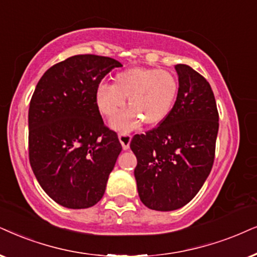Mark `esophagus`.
Wrapping results in <instances>:
<instances>
[{
  "label": "esophagus",
  "instance_id": "34e87169",
  "mask_svg": "<svg viewBox=\"0 0 257 257\" xmlns=\"http://www.w3.org/2000/svg\"><path fill=\"white\" fill-rule=\"evenodd\" d=\"M118 139L123 149H124V151L129 149V145H131V141H132V135L128 134V133H121V134L118 135Z\"/></svg>",
  "mask_w": 257,
  "mask_h": 257
}]
</instances>
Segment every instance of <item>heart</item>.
<instances>
[{
    "instance_id": "heart-1",
    "label": "heart",
    "mask_w": 257,
    "mask_h": 257,
    "mask_svg": "<svg viewBox=\"0 0 257 257\" xmlns=\"http://www.w3.org/2000/svg\"><path fill=\"white\" fill-rule=\"evenodd\" d=\"M179 82L171 71L152 67H133L118 72L113 84L102 83L96 91L99 112L111 118L125 104L129 108L112 119L118 131H131L141 121L146 125L160 124L168 117L177 100Z\"/></svg>"
}]
</instances>
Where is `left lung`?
Segmentation results:
<instances>
[{
  "label": "left lung",
  "mask_w": 257,
  "mask_h": 257,
  "mask_svg": "<svg viewBox=\"0 0 257 257\" xmlns=\"http://www.w3.org/2000/svg\"><path fill=\"white\" fill-rule=\"evenodd\" d=\"M177 100L168 117L131 148L140 199L148 209L172 211L186 205L209 177L216 152L218 110L207 80L188 65H175Z\"/></svg>",
  "instance_id": "left-lung-1"
}]
</instances>
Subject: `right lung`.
Listing matches in <instances>:
<instances>
[{"mask_svg":"<svg viewBox=\"0 0 257 257\" xmlns=\"http://www.w3.org/2000/svg\"><path fill=\"white\" fill-rule=\"evenodd\" d=\"M121 66L109 57H70L44 73L32 96L29 162L42 190L65 207H91L105 192L122 146L103 122L96 91Z\"/></svg>","mask_w":257,"mask_h":257,"instance_id":"obj_1","label":"right lung"}]
</instances>
